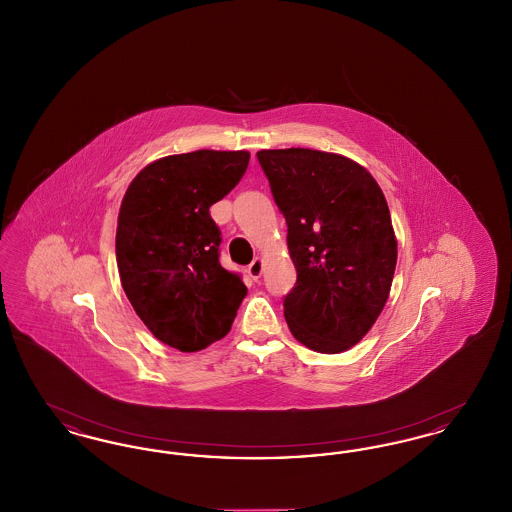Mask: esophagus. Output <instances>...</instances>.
<instances>
[{
  "mask_svg": "<svg viewBox=\"0 0 512 512\" xmlns=\"http://www.w3.org/2000/svg\"><path fill=\"white\" fill-rule=\"evenodd\" d=\"M247 274H249L253 280H259L261 274H263V259H253L251 265L247 267Z\"/></svg>",
  "mask_w": 512,
  "mask_h": 512,
  "instance_id": "esophagus-1",
  "label": "esophagus"
}]
</instances>
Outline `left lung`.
Returning <instances> with one entry per match:
<instances>
[{"mask_svg":"<svg viewBox=\"0 0 512 512\" xmlns=\"http://www.w3.org/2000/svg\"><path fill=\"white\" fill-rule=\"evenodd\" d=\"M259 165L288 224L297 270L284 297L293 338L318 353H341L380 317L397 263L390 209L355 161L317 149H263Z\"/></svg>","mask_w":512,"mask_h":512,"instance_id":"left-lung-1","label":"left lung"}]
</instances>
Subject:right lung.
Instances as JSON below:
<instances>
[{"label": "right lung", "instance_id": "obj_1", "mask_svg": "<svg viewBox=\"0 0 512 512\" xmlns=\"http://www.w3.org/2000/svg\"><path fill=\"white\" fill-rule=\"evenodd\" d=\"M247 151L169 155L128 186L117 224L122 288L149 332L192 353L224 338L247 293L220 267V230L209 207L230 194Z\"/></svg>", "mask_w": 512, "mask_h": 512}]
</instances>
